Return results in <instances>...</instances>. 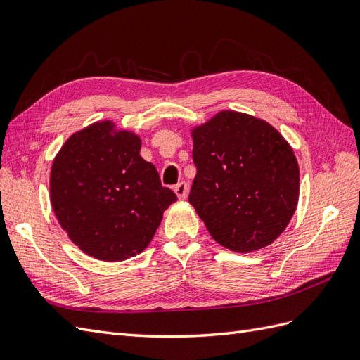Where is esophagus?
I'll return each mask as SVG.
<instances>
[{
    "instance_id": "obj_1",
    "label": "esophagus",
    "mask_w": 360,
    "mask_h": 360,
    "mask_svg": "<svg viewBox=\"0 0 360 360\" xmlns=\"http://www.w3.org/2000/svg\"><path fill=\"white\" fill-rule=\"evenodd\" d=\"M174 193L179 199H186L188 196V184L187 182H179L176 187H174Z\"/></svg>"
}]
</instances>
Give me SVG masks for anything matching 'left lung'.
Returning <instances> with one entry per match:
<instances>
[{
  "mask_svg": "<svg viewBox=\"0 0 360 360\" xmlns=\"http://www.w3.org/2000/svg\"><path fill=\"white\" fill-rule=\"evenodd\" d=\"M196 176L188 202L211 237L236 252L271 245L284 231L300 196L298 161L264 120L220 110L195 127Z\"/></svg>",
  "mask_w": 360,
  "mask_h": 360,
  "instance_id": "left-lung-1",
  "label": "left lung"
}]
</instances>
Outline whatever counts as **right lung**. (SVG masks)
<instances>
[{
    "label": "right lung",
    "mask_w": 360,
    "mask_h": 360,
    "mask_svg": "<svg viewBox=\"0 0 360 360\" xmlns=\"http://www.w3.org/2000/svg\"><path fill=\"white\" fill-rule=\"evenodd\" d=\"M140 149V136L105 120L72 134L53 161L54 214L70 240L97 260L143 252L176 200Z\"/></svg>",
    "instance_id": "1"
}]
</instances>
